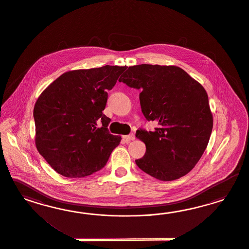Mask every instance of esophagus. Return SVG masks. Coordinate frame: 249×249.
I'll return each mask as SVG.
<instances>
[{
  "label": "esophagus",
  "instance_id": "1",
  "mask_svg": "<svg viewBox=\"0 0 249 249\" xmlns=\"http://www.w3.org/2000/svg\"><path fill=\"white\" fill-rule=\"evenodd\" d=\"M123 140L126 142H129L131 141H134L135 140V136L134 134H129V135L123 136Z\"/></svg>",
  "mask_w": 249,
  "mask_h": 249
}]
</instances>
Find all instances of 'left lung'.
Returning a JSON list of instances; mask_svg holds the SVG:
<instances>
[{"mask_svg":"<svg viewBox=\"0 0 249 249\" xmlns=\"http://www.w3.org/2000/svg\"><path fill=\"white\" fill-rule=\"evenodd\" d=\"M119 81L141 89L142 111L155 121L153 131L138 129L136 137L146 145L136 164L160 181L179 179L202 157L213 129L208 96L204 87L175 66L127 67Z\"/></svg>","mask_w":249,"mask_h":249,"instance_id":"obj_1","label":"left lung"}]
</instances>
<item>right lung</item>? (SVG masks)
I'll list each match as a JSON object with an SVG mask.
<instances>
[{"label":"right lung","instance_id":"obj_1","mask_svg":"<svg viewBox=\"0 0 249 249\" xmlns=\"http://www.w3.org/2000/svg\"><path fill=\"white\" fill-rule=\"evenodd\" d=\"M126 67L105 66L64 73L37 98L34 108L36 145L58 174L82 178L106 165L121 136L108 132L103 114L107 99Z\"/></svg>","mask_w":249,"mask_h":249}]
</instances>
